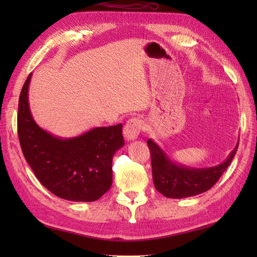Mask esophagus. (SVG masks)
I'll return each instance as SVG.
<instances>
[{"mask_svg": "<svg viewBox=\"0 0 257 257\" xmlns=\"http://www.w3.org/2000/svg\"><path fill=\"white\" fill-rule=\"evenodd\" d=\"M143 128H144L143 120H140L139 118L129 119L128 121L125 122L124 128H123L124 137L127 138V140H135L138 137Z\"/></svg>", "mask_w": 257, "mask_h": 257, "instance_id": "obj_1", "label": "esophagus"}]
</instances>
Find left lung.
<instances>
[{"label": "left lung", "instance_id": "obj_1", "mask_svg": "<svg viewBox=\"0 0 257 257\" xmlns=\"http://www.w3.org/2000/svg\"><path fill=\"white\" fill-rule=\"evenodd\" d=\"M151 155L152 178L156 189L166 198L182 199L205 192L214 185L230 166L237 151L238 143L221 165L195 169L172 161L154 140L148 139Z\"/></svg>", "mask_w": 257, "mask_h": 257}]
</instances>
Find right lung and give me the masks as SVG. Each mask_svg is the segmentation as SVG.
Segmentation results:
<instances>
[{
  "instance_id": "obj_1",
  "label": "right lung",
  "mask_w": 257,
  "mask_h": 257,
  "mask_svg": "<svg viewBox=\"0 0 257 257\" xmlns=\"http://www.w3.org/2000/svg\"><path fill=\"white\" fill-rule=\"evenodd\" d=\"M25 80L19 99L18 134L25 160L44 187L58 198L92 202L112 183V157L123 147L122 124L97 127L74 138H59L33 119Z\"/></svg>"
}]
</instances>
